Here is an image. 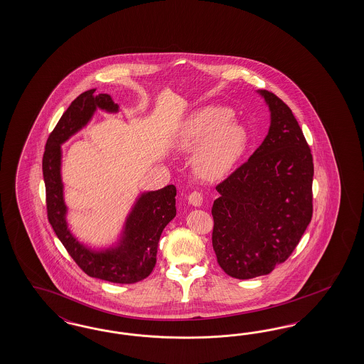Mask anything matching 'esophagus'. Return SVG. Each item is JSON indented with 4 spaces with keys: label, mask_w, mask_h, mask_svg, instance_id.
<instances>
[{
    "label": "esophagus",
    "mask_w": 364,
    "mask_h": 364,
    "mask_svg": "<svg viewBox=\"0 0 364 364\" xmlns=\"http://www.w3.org/2000/svg\"><path fill=\"white\" fill-rule=\"evenodd\" d=\"M188 203L191 204V205H193V207H200L201 204H203V195L200 193V192H192V193H189V196H188Z\"/></svg>",
    "instance_id": "esophagus-1"
}]
</instances>
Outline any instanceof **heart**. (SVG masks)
I'll use <instances>...</instances> for the list:
<instances>
[{"label": "heart", "instance_id": "obj_1", "mask_svg": "<svg viewBox=\"0 0 364 364\" xmlns=\"http://www.w3.org/2000/svg\"><path fill=\"white\" fill-rule=\"evenodd\" d=\"M173 144L180 151L198 147L195 163L198 173L210 180L227 176L248 145V132L233 122V110L208 105L193 113L176 133Z\"/></svg>", "mask_w": 364, "mask_h": 364}]
</instances>
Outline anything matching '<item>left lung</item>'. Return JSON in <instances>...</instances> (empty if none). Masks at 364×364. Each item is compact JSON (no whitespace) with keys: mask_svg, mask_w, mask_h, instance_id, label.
Wrapping results in <instances>:
<instances>
[{"mask_svg":"<svg viewBox=\"0 0 364 364\" xmlns=\"http://www.w3.org/2000/svg\"><path fill=\"white\" fill-rule=\"evenodd\" d=\"M271 113L264 141L220 183L212 245L227 275H268L296 248L312 218L314 163L292 110L259 89Z\"/></svg>","mask_w":364,"mask_h":364,"instance_id":"1","label":"left lung"}]
</instances>
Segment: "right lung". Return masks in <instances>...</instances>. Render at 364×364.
<instances>
[{"mask_svg":"<svg viewBox=\"0 0 364 364\" xmlns=\"http://www.w3.org/2000/svg\"><path fill=\"white\" fill-rule=\"evenodd\" d=\"M97 109L120 112L109 95H97L96 89H89L70 104L46 141L43 173L48 219L66 251L87 275L110 283L132 284L145 279L154 268L161 232L176 216V188L166 186L141 192L128 212L116 242L108 247L96 248L80 242L66 219L61 145L85 128Z\"/></svg>","mask_w":364,"mask_h":364,"instance_id":"1","label":"right lung"}]
</instances>
